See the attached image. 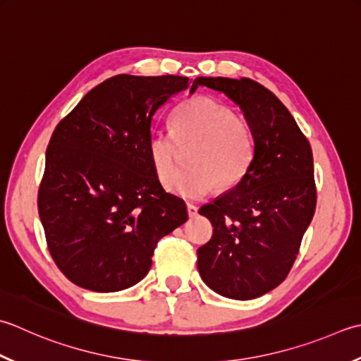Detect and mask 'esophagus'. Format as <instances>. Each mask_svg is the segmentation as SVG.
<instances>
[{
	"label": "esophagus",
	"mask_w": 361,
	"mask_h": 361,
	"mask_svg": "<svg viewBox=\"0 0 361 361\" xmlns=\"http://www.w3.org/2000/svg\"><path fill=\"white\" fill-rule=\"evenodd\" d=\"M197 211H199V208H197L195 204L188 203V214H189V217H195L197 216Z\"/></svg>",
	"instance_id": "obj_1"
}]
</instances>
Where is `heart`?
<instances>
[{
	"label": "heart",
	"mask_w": 361,
	"mask_h": 361,
	"mask_svg": "<svg viewBox=\"0 0 361 361\" xmlns=\"http://www.w3.org/2000/svg\"><path fill=\"white\" fill-rule=\"evenodd\" d=\"M192 149L191 169L176 177L182 152ZM147 153L161 185L173 194L200 200L216 185L231 189L250 172L257 153L255 134L245 118L213 98L195 97L181 103L172 118V131L153 130Z\"/></svg>",
	"instance_id": "obj_1"
}]
</instances>
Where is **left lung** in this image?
I'll return each mask as SVG.
<instances>
[{"mask_svg":"<svg viewBox=\"0 0 361 361\" xmlns=\"http://www.w3.org/2000/svg\"><path fill=\"white\" fill-rule=\"evenodd\" d=\"M199 86L241 108L257 153L245 178L199 211L213 224V236L197 250V267L224 298L255 299L286 279L314 216L312 147L285 104L259 82L199 76L190 92Z\"/></svg>","mask_w":361,"mask_h":361,"instance_id":"1","label":"left lung"}]
</instances>
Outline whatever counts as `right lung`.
<instances>
[{"label":"right lung","instance_id":"1","mask_svg":"<svg viewBox=\"0 0 361 361\" xmlns=\"http://www.w3.org/2000/svg\"><path fill=\"white\" fill-rule=\"evenodd\" d=\"M188 87L185 76H112L56 126L37 207L48 250L75 285L97 293L136 285L159 239L188 221L147 153L154 112Z\"/></svg>","mask_w":361,"mask_h":361}]
</instances>
